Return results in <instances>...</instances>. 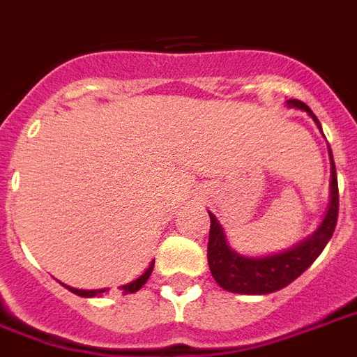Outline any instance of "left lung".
<instances>
[{
  "mask_svg": "<svg viewBox=\"0 0 357 357\" xmlns=\"http://www.w3.org/2000/svg\"><path fill=\"white\" fill-rule=\"evenodd\" d=\"M287 106L296 107L311 115L317 126L322 132L319 119L309 106L300 100H287ZM328 153L331 160V182H330V206L324 220L311 236L303 238L292 248L273 255L264 257H245L240 255L229 245L222 225L216 216L208 212L210 234H208V266L212 278L227 292L236 294H270L283 289L294 279L300 278L305 270L314 262V259L322 253L326 244L330 242L331 234L335 231L337 214H339V186H337V171L333 164V154L328 145Z\"/></svg>",
  "mask_w": 357,
  "mask_h": 357,
  "instance_id": "1",
  "label": "left lung"
}]
</instances>
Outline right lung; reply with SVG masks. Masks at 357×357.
I'll return each instance as SVG.
<instances>
[{
  "mask_svg": "<svg viewBox=\"0 0 357 357\" xmlns=\"http://www.w3.org/2000/svg\"><path fill=\"white\" fill-rule=\"evenodd\" d=\"M153 268H154V261L149 264L147 270L141 273L139 278L134 279V281H130V283H126V284H121V287H119V291H123V294H132V292L139 291L141 287L147 283V279L151 278V273H153ZM65 287H66V284H65ZM66 289H68L70 292H74V294H78V296H82V298L102 296L104 292L109 291V289H98V291H82V289H74V287H66Z\"/></svg>",
  "mask_w": 357,
  "mask_h": 357,
  "instance_id": "add662e5",
  "label": "right lung"
}]
</instances>
